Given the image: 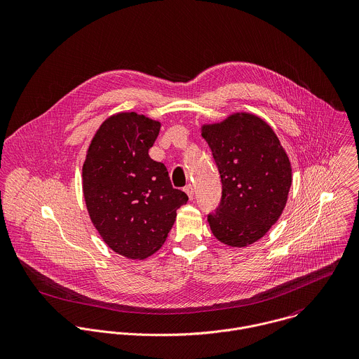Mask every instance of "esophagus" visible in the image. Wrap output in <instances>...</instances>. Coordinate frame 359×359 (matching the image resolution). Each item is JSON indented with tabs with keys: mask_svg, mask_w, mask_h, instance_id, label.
Returning a JSON list of instances; mask_svg holds the SVG:
<instances>
[{
	"mask_svg": "<svg viewBox=\"0 0 359 359\" xmlns=\"http://www.w3.org/2000/svg\"><path fill=\"white\" fill-rule=\"evenodd\" d=\"M185 192L188 194V196H189V199L191 201H194V198H195V189H194V187L189 184V185H187L185 187Z\"/></svg>",
	"mask_w": 359,
	"mask_h": 359,
	"instance_id": "34e87169",
	"label": "esophagus"
}]
</instances>
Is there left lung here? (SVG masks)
<instances>
[{
  "mask_svg": "<svg viewBox=\"0 0 359 359\" xmlns=\"http://www.w3.org/2000/svg\"><path fill=\"white\" fill-rule=\"evenodd\" d=\"M217 164L222 195L207 214L212 235L232 248L262 238L280 217L292 185V167L272 128L238 113L202 133Z\"/></svg>",
  "mask_w": 359,
  "mask_h": 359,
  "instance_id": "left-lung-1",
  "label": "left lung"
}]
</instances>
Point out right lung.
Wrapping results in <instances>:
<instances>
[{"label": "right lung", "mask_w": 359, "mask_h": 359, "mask_svg": "<svg viewBox=\"0 0 359 359\" xmlns=\"http://www.w3.org/2000/svg\"><path fill=\"white\" fill-rule=\"evenodd\" d=\"M160 123L118 113L103 121L83 165V191L103 242L128 258H145L164 243L188 202L172 188L163 163L149 157Z\"/></svg>", "instance_id": "add662e5"}]
</instances>
